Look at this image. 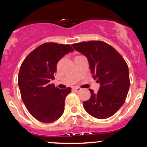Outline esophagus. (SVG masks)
<instances>
[{"label": "esophagus", "instance_id": "esophagus-1", "mask_svg": "<svg viewBox=\"0 0 147 147\" xmlns=\"http://www.w3.org/2000/svg\"><path fill=\"white\" fill-rule=\"evenodd\" d=\"M74 90H75L76 92H80V90H82V88H80V87H74Z\"/></svg>", "mask_w": 147, "mask_h": 147}]
</instances>
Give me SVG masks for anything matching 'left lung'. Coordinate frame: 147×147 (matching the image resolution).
Instances as JSON below:
<instances>
[{
  "label": "left lung",
  "instance_id": "obj_1",
  "mask_svg": "<svg viewBox=\"0 0 147 147\" xmlns=\"http://www.w3.org/2000/svg\"><path fill=\"white\" fill-rule=\"evenodd\" d=\"M71 45L87 57L93 77L100 85L97 93L89 89L91 97L83 102L84 109L98 119L110 117L127 96L130 87L127 63L114 47L104 41H84Z\"/></svg>",
  "mask_w": 147,
  "mask_h": 147
}]
</instances>
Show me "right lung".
I'll return each instance as SVG.
<instances>
[{
	"label": "right lung",
	"mask_w": 147,
	"mask_h": 147,
	"mask_svg": "<svg viewBox=\"0 0 147 147\" xmlns=\"http://www.w3.org/2000/svg\"><path fill=\"white\" fill-rule=\"evenodd\" d=\"M71 51L69 45L45 43L21 64L18 76L21 98L29 113L40 122H53L63 113L65 98L71 88L59 89L50 81L55 79L58 61Z\"/></svg>",
	"instance_id": "right-lung-1"
}]
</instances>
